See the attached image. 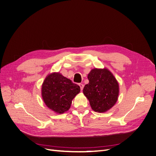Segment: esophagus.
<instances>
[{"instance_id": "obj_1", "label": "esophagus", "mask_w": 156, "mask_h": 156, "mask_svg": "<svg viewBox=\"0 0 156 156\" xmlns=\"http://www.w3.org/2000/svg\"><path fill=\"white\" fill-rule=\"evenodd\" d=\"M79 86H80V87L81 90H83V87H84V85L82 84V83H80V84H79Z\"/></svg>"}]
</instances>
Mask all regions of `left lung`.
<instances>
[{"instance_id": "obj_1", "label": "left lung", "mask_w": 156, "mask_h": 156, "mask_svg": "<svg viewBox=\"0 0 156 156\" xmlns=\"http://www.w3.org/2000/svg\"><path fill=\"white\" fill-rule=\"evenodd\" d=\"M88 84L85 85L84 95L93 110L103 113L115 104L119 93V83L107 68H94L88 75Z\"/></svg>"}]
</instances>
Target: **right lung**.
Masks as SVG:
<instances>
[{"label":"right lung","instance_id":"right-lung-1","mask_svg":"<svg viewBox=\"0 0 156 156\" xmlns=\"http://www.w3.org/2000/svg\"><path fill=\"white\" fill-rule=\"evenodd\" d=\"M80 87L59 73H53L45 78L41 94L46 105L57 113L68 111Z\"/></svg>","mask_w":156,"mask_h":156}]
</instances>
